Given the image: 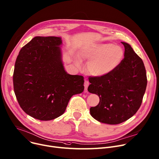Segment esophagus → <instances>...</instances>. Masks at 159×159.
I'll return each mask as SVG.
<instances>
[{"mask_svg": "<svg viewBox=\"0 0 159 159\" xmlns=\"http://www.w3.org/2000/svg\"><path fill=\"white\" fill-rule=\"evenodd\" d=\"M89 85V82L88 80L84 81V87H85V91H87Z\"/></svg>", "mask_w": 159, "mask_h": 159, "instance_id": "esophagus-1", "label": "esophagus"}]
</instances>
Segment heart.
Instances as JSON below:
<instances>
[{
  "label": "heart",
  "mask_w": 159,
  "mask_h": 159,
  "mask_svg": "<svg viewBox=\"0 0 159 159\" xmlns=\"http://www.w3.org/2000/svg\"><path fill=\"white\" fill-rule=\"evenodd\" d=\"M80 57L89 60L87 68L91 75L102 77L112 71L121 62L124 50L119 45L99 43L92 45L80 53ZM78 64L80 61H77Z\"/></svg>",
  "instance_id": "1"
}]
</instances>
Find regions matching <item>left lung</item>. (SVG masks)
Returning <instances> with one entry per match:
<instances>
[{
  "label": "left lung",
  "mask_w": 159,
  "mask_h": 159,
  "mask_svg": "<svg viewBox=\"0 0 159 159\" xmlns=\"http://www.w3.org/2000/svg\"><path fill=\"white\" fill-rule=\"evenodd\" d=\"M121 43L125 53L120 64L106 75L89 77L88 91L100 98L97 106L90 108V114L97 121L110 125L132 117L141 106L147 86L143 60L129 44Z\"/></svg>",
  "instance_id": "8db88e82"
}]
</instances>
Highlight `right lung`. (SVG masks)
<instances>
[{
  "instance_id": "1",
  "label": "right lung",
  "mask_w": 159,
  "mask_h": 159,
  "mask_svg": "<svg viewBox=\"0 0 159 159\" xmlns=\"http://www.w3.org/2000/svg\"><path fill=\"white\" fill-rule=\"evenodd\" d=\"M61 38L36 36L21 48L13 73L20 107L35 119L48 121L65 112L70 99L83 92L84 77L65 70Z\"/></svg>"
}]
</instances>
